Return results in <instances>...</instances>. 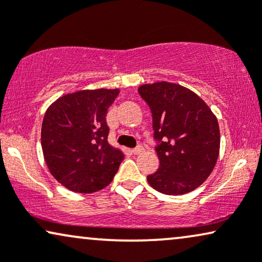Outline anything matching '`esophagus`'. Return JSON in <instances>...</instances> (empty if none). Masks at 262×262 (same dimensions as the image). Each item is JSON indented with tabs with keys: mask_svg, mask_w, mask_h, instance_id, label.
Returning <instances> with one entry per match:
<instances>
[{
	"mask_svg": "<svg viewBox=\"0 0 262 262\" xmlns=\"http://www.w3.org/2000/svg\"><path fill=\"white\" fill-rule=\"evenodd\" d=\"M143 150H144V148L142 147V145H137L135 149H132V152L137 155V154H141V152H143Z\"/></svg>",
	"mask_w": 262,
	"mask_h": 262,
	"instance_id": "34e87169",
	"label": "esophagus"
}]
</instances>
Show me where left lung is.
<instances>
[{
    "label": "left lung",
    "mask_w": 262,
    "mask_h": 262,
    "mask_svg": "<svg viewBox=\"0 0 262 262\" xmlns=\"http://www.w3.org/2000/svg\"><path fill=\"white\" fill-rule=\"evenodd\" d=\"M141 97L151 111L160 167L147 177L166 195L198 189L212 173L220 149L218 119L199 95L169 81L143 84Z\"/></svg>",
    "instance_id": "8db88e82"
}]
</instances>
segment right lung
<instances>
[{
    "mask_svg": "<svg viewBox=\"0 0 262 262\" xmlns=\"http://www.w3.org/2000/svg\"><path fill=\"white\" fill-rule=\"evenodd\" d=\"M119 89L80 90L57 98L44 114L40 142L50 173L71 191L91 193L113 181L124 152L108 143L107 111Z\"/></svg>",
    "mask_w": 262,
    "mask_h": 262,
    "instance_id": "add662e5",
    "label": "right lung"
}]
</instances>
